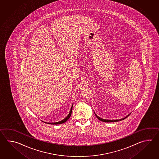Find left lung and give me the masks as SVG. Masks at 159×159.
<instances>
[{"label": "left lung", "instance_id": "8db88e82", "mask_svg": "<svg viewBox=\"0 0 159 159\" xmlns=\"http://www.w3.org/2000/svg\"><path fill=\"white\" fill-rule=\"evenodd\" d=\"M95 116H97V118L99 119V120H100L101 121H102V122H118V121H120V120H124L127 117H128V116L129 115H127V116H125V118H123L121 119H116V120H108V119H104L101 118L100 117H99L98 116L96 115V114L95 113Z\"/></svg>", "mask_w": 159, "mask_h": 159}]
</instances>
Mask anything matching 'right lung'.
Instances as JSON below:
<instances>
[{"label": "right lung", "instance_id": "add662e5", "mask_svg": "<svg viewBox=\"0 0 159 159\" xmlns=\"http://www.w3.org/2000/svg\"><path fill=\"white\" fill-rule=\"evenodd\" d=\"M72 109H73V105L71 106V108H70V112H69V114H68V116H67L65 118L62 119L61 121L58 122H55V123H47V122H45V123H48V124H50V125H60V124L64 123L65 122H66L68 119H69V118L70 117V116H71V112H72Z\"/></svg>", "mask_w": 159, "mask_h": 159}]
</instances>
